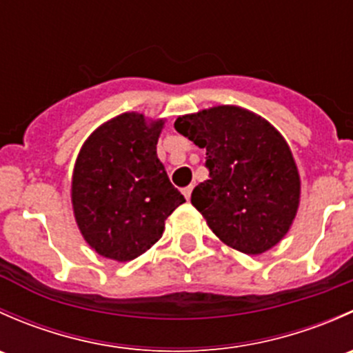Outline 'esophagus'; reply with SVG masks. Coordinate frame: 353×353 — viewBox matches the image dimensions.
Masks as SVG:
<instances>
[{
  "mask_svg": "<svg viewBox=\"0 0 353 353\" xmlns=\"http://www.w3.org/2000/svg\"><path fill=\"white\" fill-rule=\"evenodd\" d=\"M191 193H193V186H188V188H184V190H183V194H184V198H186V199L191 198Z\"/></svg>",
  "mask_w": 353,
  "mask_h": 353,
  "instance_id": "34e87169",
  "label": "esophagus"
}]
</instances>
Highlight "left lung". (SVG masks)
Wrapping results in <instances>:
<instances>
[{
  "mask_svg": "<svg viewBox=\"0 0 353 353\" xmlns=\"http://www.w3.org/2000/svg\"><path fill=\"white\" fill-rule=\"evenodd\" d=\"M174 128L206 148L208 179L191 194L222 243L261 254L282 241L299 206L301 179L282 134L256 114L219 105L177 117Z\"/></svg>",
  "mask_w": 353,
  "mask_h": 353,
  "instance_id": "8db88e82",
  "label": "left lung"
}]
</instances>
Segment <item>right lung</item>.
I'll return each mask as SVG.
<instances>
[{"mask_svg":"<svg viewBox=\"0 0 353 353\" xmlns=\"http://www.w3.org/2000/svg\"><path fill=\"white\" fill-rule=\"evenodd\" d=\"M163 121L126 112L88 137L74 163L71 201L85 241L101 256L131 261L162 237L186 199L157 157Z\"/></svg>","mask_w":353,"mask_h":353,"instance_id":"add662e5","label":"right lung"}]
</instances>
